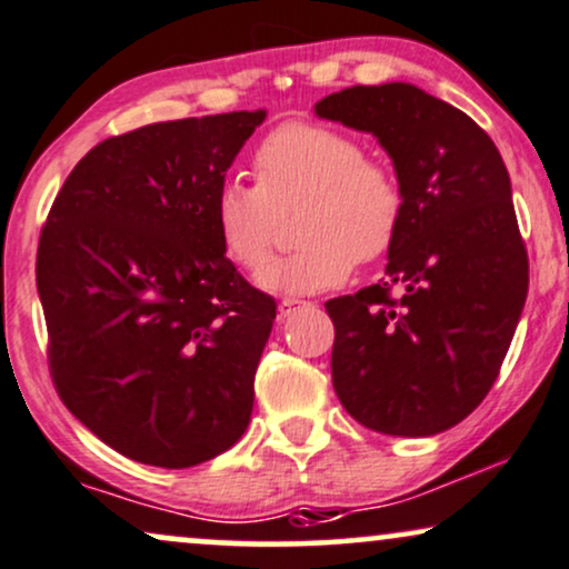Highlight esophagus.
<instances>
[{
	"mask_svg": "<svg viewBox=\"0 0 569 569\" xmlns=\"http://www.w3.org/2000/svg\"><path fill=\"white\" fill-rule=\"evenodd\" d=\"M305 307H307L305 299H283V302L278 305V312H280V318H291V315L305 310Z\"/></svg>",
	"mask_w": 569,
	"mask_h": 569,
	"instance_id": "esophagus-1",
	"label": "esophagus"
}]
</instances>
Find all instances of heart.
<instances>
[{
	"instance_id": "obj_1",
	"label": "heart",
	"mask_w": 569,
	"mask_h": 569,
	"mask_svg": "<svg viewBox=\"0 0 569 569\" xmlns=\"http://www.w3.org/2000/svg\"><path fill=\"white\" fill-rule=\"evenodd\" d=\"M254 184L224 182L211 203L217 241L241 270L257 272L276 246L280 217L293 214L291 254L259 272L272 293L341 286L355 264L387 257L406 222V188L385 159L345 129L289 121L251 153Z\"/></svg>"
}]
</instances>
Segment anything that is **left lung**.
<instances>
[{
  "mask_svg": "<svg viewBox=\"0 0 569 569\" xmlns=\"http://www.w3.org/2000/svg\"><path fill=\"white\" fill-rule=\"evenodd\" d=\"M315 113L379 137L406 188L387 278L326 302L333 389L373 432H445L496 385L527 299L509 172L475 119L413 84L347 87Z\"/></svg>",
  "mask_w": 569,
  "mask_h": 569,
  "instance_id": "1",
  "label": "left lung"
}]
</instances>
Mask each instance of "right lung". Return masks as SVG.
Here are the masks:
<instances>
[{
  "instance_id": "add662e5",
  "label": "right lung",
  "mask_w": 569,
  "mask_h": 569,
  "mask_svg": "<svg viewBox=\"0 0 569 569\" xmlns=\"http://www.w3.org/2000/svg\"><path fill=\"white\" fill-rule=\"evenodd\" d=\"M262 121L232 111L108 137L39 236L52 385L89 432L148 467H198L249 427L278 305L224 257L211 203Z\"/></svg>"
}]
</instances>
